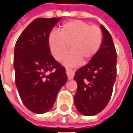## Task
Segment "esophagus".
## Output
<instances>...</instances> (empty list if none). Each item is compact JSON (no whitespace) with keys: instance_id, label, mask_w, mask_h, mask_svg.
Here are the masks:
<instances>
[{"instance_id":"esophagus-1","label":"esophagus","mask_w":133,"mask_h":133,"mask_svg":"<svg viewBox=\"0 0 133 133\" xmlns=\"http://www.w3.org/2000/svg\"><path fill=\"white\" fill-rule=\"evenodd\" d=\"M66 73L67 75V77H68L69 79H72L74 77V75H75V72L74 71L71 69L66 68Z\"/></svg>"}]
</instances>
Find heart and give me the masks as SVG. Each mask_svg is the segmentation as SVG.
Segmentation results:
<instances>
[{"label":"heart","mask_w":133,"mask_h":133,"mask_svg":"<svg viewBox=\"0 0 133 133\" xmlns=\"http://www.w3.org/2000/svg\"><path fill=\"white\" fill-rule=\"evenodd\" d=\"M102 30L96 25H90L82 20H72L65 22L48 35V47L53 56L61 61L70 45L71 51L66 56L64 64L75 66L90 61L98 52L103 43Z\"/></svg>","instance_id":"heart-1"}]
</instances>
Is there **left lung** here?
I'll list each match as a JSON object with an SVG mask.
<instances>
[{
  "label": "left lung",
  "mask_w": 133,
  "mask_h": 133,
  "mask_svg": "<svg viewBox=\"0 0 133 133\" xmlns=\"http://www.w3.org/2000/svg\"><path fill=\"white\" fill-rule=\"evenodd\" d=\"M103 43L97 54L75 72L77 83L75 104L79 113L93 116L109 103L117 77V52L109 31L101 25Z\"/></svg>",
  "instance_id": "1"
}]
</instances>
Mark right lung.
Segmentation results:
<instances>
[{
	"label": "right lung",
	"mask_w": 133,
	"mask_h": 133,
	"mask_svg": "<svg viewBox=\"0 0 133 133\" xmlns=\"http://www.w3.org/2000/svg\"><path fill=\"white\" fill-rule=\"evenodd\" d=\"M61 19L38 18L20 35L14 54L15 82L24 105L36 114L51 109L67 81L66 69L51 54L48 38Z\"/></svg>",
	"instance_id": "obj_1"
}]
</instances>
